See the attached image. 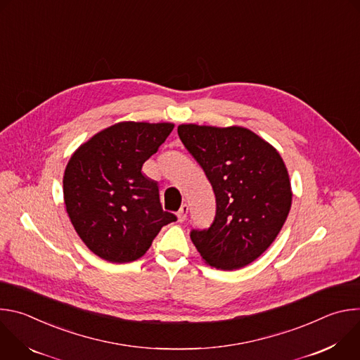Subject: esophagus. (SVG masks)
Instances as JSON below:
<instances>
[{
	"mask_svg": "<svg viewBox=\"0 0 360 360\" xmlns=\"http://www.w3.org/2000/svg\"><path fill=\"white\" fill-rule=\"evenodd\" d=\"M188 211H189V207L186 203H184L182 207L179 208V211L176 212V217H178V221L179 222H184L185 219H186V217H188Z\"/></svg>",
	"mask_w": 360,
	"mask_h": 360,
	"instance_id": "1",
	"label": "esophagus"
}]
</instances>
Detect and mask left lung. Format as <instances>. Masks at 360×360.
Masks as SVG:
<instances>
[{"label":"left lung","instance_id":"8db88e82","mask_svg":"<svg viewBox=\"0 0 360 360\" xmlns=\"http://www.w3.org/2000/svg\"><path fill=\"white\" fill-rule=\"evenodd\" d=\"M178 135L210 179L217 214L191 239L210 266L233 271L258 259L281 232L292 205L279 152L242 127L182 124Z\"/></svg>","mask_w":360,"mask_h":360}]
</instances>
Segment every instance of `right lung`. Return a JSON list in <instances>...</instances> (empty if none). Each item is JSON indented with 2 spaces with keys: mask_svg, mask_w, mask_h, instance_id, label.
<instances>
[{
  "mask_svg": "<svg viewBox=\"0 0 360 360\" xmlns=\"http://www.w3.org/2000/svg\"><path fill=\"white\" fill-rule=\"evenodd\" d=\"M174 124L118 122L74 153L64 174L67 214L91 252L114 264L139 259L176 217L161 207L158 182L142 174Z\"/></svg>",
  "mask_w": 360,
  "mask_h": 360,
  "instance_id": "1",
  "label": "right lung"
}]
</instances>
